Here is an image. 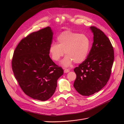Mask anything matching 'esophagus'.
<instances>
[{
	"instance_id": "obj_1",
	"label": "esophagus",
	"mask_w": 124,
	"mask_h": 124,
	"mask_svg": "<svg viewBox=\"0 0 124 124\" xmlns=\"http://www.w3.org/2000/svg\"><path fill=\"white\" fill-rule=\"evenodd\" d=\"M69 71H70V70H69V69H65V70H64V72L65 73H66L69 72Z\"/></svg>"
}]
</instances>
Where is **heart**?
Wrapping results in <instances>:
<instances>
[{
    "instance_id": "heart-1",
    "label": "heart",
    "mask_w": 124,
    "mask_h": 124,
    "mask_svg": "<svg viewBox=\"0 0 124 124\" xmlns=\"http://www.w3.org/2000/svg\"><path fill=\"white\" fill-rule=\"evenodd\" d=\"M58 44H51L49 53L52 60L59 61L66 55L61 62L64 67H69L73 62L79 64L86 60L91 47L90 39L85 34H80L71 31H65L57 38Z\"/></svg>"
}]
</instances>
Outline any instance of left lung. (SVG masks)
Wrapping results in <instances>:
<instances>
[{
  "label": "left lung",
  "mask_w": 124,
  "mask_h": 124,
  "mask_svg": "<svg viewBox=\"0 0 124 124\" xmlns=\"http://www.w3.org/2000/svg\"><path fill=\"white\" fill-rule=\"evenodd\" d=\"M93 42L86 60L74 68L76 78L73 86L84 96L92 95L107 83L111 73L114 52L108 38L101 30L90 27Z\"/></svg>",
  "instance_id": "1"
}]
</instances>
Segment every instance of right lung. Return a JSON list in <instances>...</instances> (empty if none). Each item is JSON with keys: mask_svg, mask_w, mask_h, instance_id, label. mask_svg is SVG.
<instances>
[{"mask_svg": "<svg viewBox=\"0 0 124 124\" xmlns=\"http://www.w3.org/2000/svg\"><path fill=\"white\" fill-rule=\"evenodd\" d=\"M53 32L50 27L32 32L16 48L12 60L14 75L23 92L41 101L54 93L63 70L52 60L49 49Z\"/></svg>", "mask_w": 124, "mask_h": 124, "instance_id": "obj_1", "label": "right lung"}]
</instances>
